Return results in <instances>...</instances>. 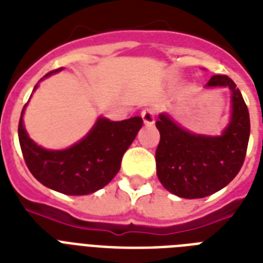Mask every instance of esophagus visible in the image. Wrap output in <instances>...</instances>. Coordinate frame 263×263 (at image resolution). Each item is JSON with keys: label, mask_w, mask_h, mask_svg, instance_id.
Masks as SVG:
<instances>
[{"label": "esophagus", "mask_w": 263, "mask_h": 263, "mask_svg": "<svg viewBox=\"0 0 263 263\" xmlns=\"http://www.w3.org/2000/svg\"><path fill=\"white\" fill-rule=\"evenodd\" d=\"M142 119H143V123L146 125H153L154 121H156V109L154 107H146L142 111Z\"/></svg>", "instance_id": "obj_1"}]
</instances>
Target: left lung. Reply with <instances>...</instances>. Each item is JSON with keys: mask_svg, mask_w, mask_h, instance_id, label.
I'll use <instances>...</instances> for the list:
<instances>
[{"mask_svg": "<svg viewBox=\"0 0 263 263\" xmlns=\"http://www.w3.org/2000/svg\"><path fill=\"white\" fill-rule=\"evenodd\" d=\"M208 88L231 90V120L218 136L194 134L161 113V139L156 152L157 176L169 192L185 199L204 198L228 185L245 162L250 138V115L240 90L227 75H214Z\"/></svg>", "mask_w": 263, "mask_h": 263, "instance_id": "8db88e82", "label": "left lung"}]
</instances>
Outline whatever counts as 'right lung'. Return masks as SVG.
Here are the masks:
<instances>
[{
    "instance_id": "right-lung-1",
    "label": "right lung",
    "mask_w": 263,
    "mask_h": 263,
    "mask_svg": "<svg viewBox=\"0 0 263 263\" xmlns=\"http://www.w3.org/2000/svg\"><path fill=\"white\" fill-rule=\"evenodd\" d=\"M61 69L49 72L41 80ZM36 87L38 84L34 91ZM24 109L18 121V142L27 166L39 183L67 195H88L110 183L119 173L124 153L143 125L139 116L123 121L98 117L78 143L64 150H47L27 134L23 124Z\"/></svg>"
}]
</instances>
